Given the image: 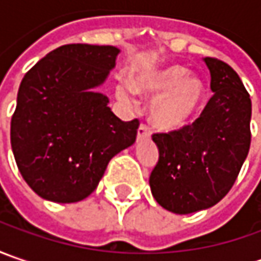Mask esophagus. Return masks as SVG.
Masks as SVG:
<instances>
[{
    "mask_svg": "<svg viewBox=\"0 0 261 261\" xmlns=\"http://www.w3.org/2000/svg\"><path fill=\"white\" fill-rule=\"evenodd\" d=\"M149 135H151L149 127L145 123H142V125L139 126V129H138V139H145V138H149Z\"/></svg>",
    "mask_w": 261,
    "mask_h": 261,
    "instance_id": "34e87169",
    "label": "esophagus"
}]
</instances>
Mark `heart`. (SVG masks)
<instances>
[{
  "mask_svg": "<svg viewBox=\"0 0 261 261\" xmlns=\"http://www.w3.org/2000/svg\"><path fill=\"white\" fill-rule=\"evenodd\" d=\"M185 66L168 65L141 72L134 78V91L144 97H155L151 120L163 130H177L193 123L206 100V88L200 78L187 75ZM134 91L126 84L116 87L117 98L132 105Z\"/></svg>",
  "mask_w": 261,
  "mask_h": 261,
  "instance_id": "1",
  "label": "heart"
}]
</instances>
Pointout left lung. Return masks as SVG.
I'll return each mask as SVG.
<instances>
[{
  "label": "left lung",
  "mask_w": 261,
  "mask_h": 261,
  "mask_svg": "<svg viewBox=\"0 0 261 261\" xmlns=\"http://www.w3.org/2000/svg\"><path fill=\"white\" fill-rule=\"evenodd\" d=\"M214 95L192 125L154 134L160 151L149 175L152 196L164 209L187 215L216 205L231 190L251 142V100L231 66L205 58Z\"/></svg>",
  "instance_id": "left-lung-1"
}]
</instances>
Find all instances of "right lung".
Segmentation results:
<instances>
[{
	"label": "right lung",
	"instance_id": "right-lung-1",
	"mask_svg": "<svg viewBox=\"0 0 261 261\" xmlns=\"http://www.w3.org/2000/svg\"><path fill=\"white\" fill-rule=\"evenodd\" d=\"M115 46L64 45L23 78L11 117V148L25 183L40 197L74 203L95 190L109 161L136 139L95 93L115 68Z\"/></svg>",
	"mask_w": 261,
	"mask_h": 261
}]
</instances>
